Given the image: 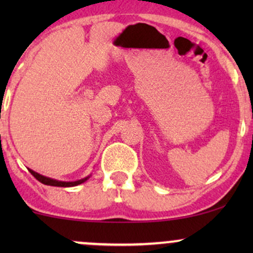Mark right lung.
I'll return each mask as SVG.
<instances>
[{"instance_id":"obj_1","label":"right lung","mask_w":253,"mask_h":253,"mask_svg":"<svg viewBox=\"0 0 253 253\" xmlns=\"http://www.w3.org/2000/svg\"><path fill=\"white\" fill-rule=\"evenodd\" d=\"M30 172H31L32 175H33L34 177H36L38 181L42 182V184L53 185V187H75V185L81 184V183L85 182L86 179L89 178V177H85V178L80 179V181H75V182H62V181H56V179H52V178H48V177H45V176L40 175V173H38V172H36V171H33V170H30Z\"/></svg>"}]
</instances>
